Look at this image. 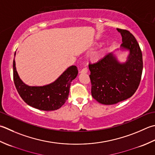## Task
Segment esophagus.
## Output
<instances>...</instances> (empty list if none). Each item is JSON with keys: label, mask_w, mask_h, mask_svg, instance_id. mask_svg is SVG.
Here are the masks:
<instances>
[{"label": "esophagus", "mask_w": 155, "mask_h": 155, "mask_svg": "<svg viewBox=\"0 0 155 155\" xmlns=\"http://www.w3.org/2000/svg\"><path fill=\"white\" fill-rule=\"evenodd\" d=\"M88 72V69H87V68H83V69L81 70V73H87V72Z\"/></svg>", "instance_id": "1"}]
</instances>
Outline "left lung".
Returning <instances> with one entry per match:
<instances>
[{
	"mask_svg": "<svg viewBox=\"0 0 155 155\" xmlns=\"http://www.w3.org/2000/svg\"><path fill=\"white\" fill-rule=\"evenodd\" d=\"M122 37V49L130 51L127 61L120 63L110 53L95 63H89L91 95L99 103L113 105L134 95L140 84L143 62L134 36L128 30L117 29Z\"/></svg>",
	"mask_w": 155,
	"mask_h": 155,
	"instance_id": "left-lung-1",
	"label": "left lung"
}]
</instances>
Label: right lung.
<instances>
[{"instance_id": "add662e5", "label": "right lung", "mask_w": 155, "mask_h": 155, "mask_svg": "<svg viewBox=\"0 0 155 155\" xmlns=\"http://www.w3.org/2000/svg\"><path fill=\"white\" fill-rule=\"evenodd\" d=\"M77 74V66H71L52 83L41 87L28 86L20 79L13 60V81L18 93L27 105L40 110L54 111L61 107L68 99L71 82Z\"/></svg>"}]
</instances>
